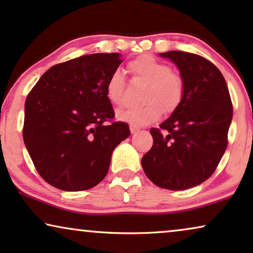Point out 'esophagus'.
Here are the masks:
<instances>
[{
	"label": "esophagus",
	"mask_w": 253,
	"mask_h": 253,
	"mask_svg": "<svg viewBox=\"0 0 253 253\" xmlns=\"http://www.w3.org/2000/svg\"><path fill=\"white\" fill-rule=\"evenodd\" d=\"M129 129H130V133H132V134H135V133H137L140 130L139 127L135 126V125H130Z\"/></svg>",
	"instance_id": "esophagus-1"
}]
</instances>
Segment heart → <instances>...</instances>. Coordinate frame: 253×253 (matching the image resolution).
Wrapping results in <instances>:
<instances>
[{
    "instance_id": "heart-1",
    "label": "heart",
    "mask_w": 253,
    "mask_h": 253,
    "mask_svg": "<svg viewBox=\"0 0 253 253\" xmlns=\"http://www.w3.org/2000/svg\"><path fill=\"white\" fill-rule=\"evenodd\" d=\"M128 70L134 79L145 84L142 89V105L119 111L121 120L134 125H146L158 120L166 113H172L180 106L184 95V81L180 73L170 70L165 62L150 55H142L128 63ZM126 83L119 71L113 72L106 84V93L112 104L123 106Z\"/></svg>"
}]
</instances>
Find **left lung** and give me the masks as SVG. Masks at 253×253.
Listing matches in <instances>:
<instances>
[{
	"label": "left lung",
	"mask_w": 253,
	"mask_h": 253,
	"mask_svg": "<svg viewBox=\"0 0 253 253\" xmlns=\"http://www.w3.org/2000/svg\"><path fill=\"white\" fill-rule=\"evenodd\" d=\"M160 56L177 65L184 95L159 128H150L153 146L141 164L158 187L185 190L203 183L216 170L228 147L232 103L224 77L210 60L184 51Z\"/></svg>",
	"instance_id": "1"
}]
</instances>
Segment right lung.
<instances>
[{"mask_svg":"<svg viewBox=\"0 0 253 253\" xmlns=\"http://www.w3.org/2000/svg\"><path fill=\"white\" fill-rule=\"evenodd\" d=\"M119 53H93L53 65L25 100L23 140L35 168L52 187L66 191L93 188L106 176L112 153L129 136L114 121L106 93Z\"/></svg>","mask_w":253,"mask_h":253,"instance_id":"obj_1","label":"right lung"}]
</instances>
